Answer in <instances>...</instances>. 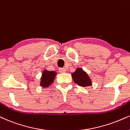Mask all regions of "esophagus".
<instances>
[{
	"label": "esophagus",
	"instance_id": "esophagus-1",
	"mask_svg": "<svg viewBox=\"0 0 130 130\" xmlns=\"http://www.w3.org/2000/svg\"><path fill=\"white\" fill-rule=\"evenodd\" d=\"M59 72H60V73H64L66 72V70L64 68H60L59 69Z\"/></svg>",
	"mask_w": 130,
	"mask_h": 130
}]
</instances>
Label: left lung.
I'll return each instance as SVG.
<instances>
[{"label": "left lung", "instance_id": "8db88e82", "mask_svg": "<svg viewBox=\"0 0 130 130\" xmlns=\"http://www.w3.org/2000/svg\"><path fill=\"white\" fill-rule=\"evenodd\" d=\"M73 80L81 87H87L92 85V81L89 75L81 68H78L75 72L72 73Z\"/></svg>", "mask_w": 130, "mask_h": 130}]
</instances>
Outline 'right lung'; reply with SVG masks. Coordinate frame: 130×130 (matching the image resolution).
Segmentation results:
<instances>
[{"label":"right lung","instance_id":"obj_1","mask_svg":"<svg viewBox=\"0 0 130 130\" xmlns=\"http://www.w3.org/2000/svg\"><path fill=\"white\" fill-rule=\"evenodd\" d=\"M55 72L54 71H48V70H44L43 72L42 76H41L40 86L43 87H49L52 83L54 82L55 79Z\"/></svg>","mask_w":130,"mask_h":130}]
</instances>
